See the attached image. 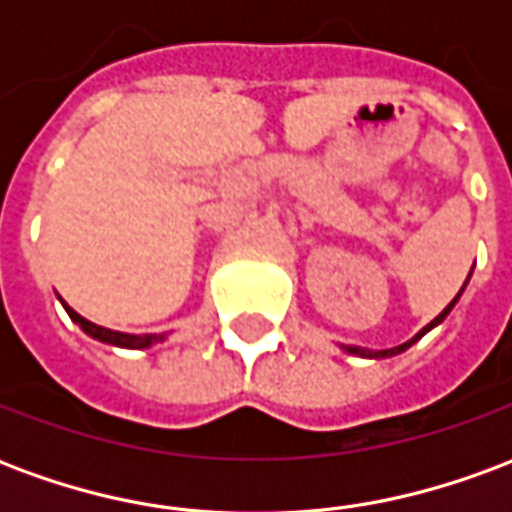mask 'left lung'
<instances>
[{
	"label": "left lung",
	"mask_w": 512,
	"mask_h": 512,
	"mask_svg": "<svg viewBox=\"0 0 512 512\" xmlns=\"http://www.w3.org/2000/svg\"><path fill=\"white\" fill-rule=\"evenodd\" d=\"M455 299H458V296H455ZM455 299H452L450 304H447V307H444V312H441V315H436V318H433V321H430L428 326H425V329H422V332H419L417 337H414V340H408V343L397 345V348H389V351H370V348H362V345H345V351H348V354H359V356H373V359H381V356L400 354V351H406L408 345H414V343H417V340H419V337H422V334L430 332V329H433V326H436V323L444 321V315H447V312L452 310V304H455Z\"/></svg>",
	"instance_id": "obj_1"
}]
</instances>
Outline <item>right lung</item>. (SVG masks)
<instances>
[{"label":"right lung","instance_id":"right-lung-1","mask_svg":"<svg viewBox=\"0 0 512 512\" xmlns=\"http://www.w3.org/2000/svg\"><path fill=\"white\" fill-rule=\"evenodd\" d=\"M62 304H65V301H62ZM65 310H68V315H71V321L79 323L84 332L90 334V337H95V340H101V343L123 345V348H147V345L156 343L158 340L156 334H126V332H115V329H104V326H98V323L82 318V315H79L76 310H71L68 304H65Z\"/></svg>","mask_w":512,"mask_h":512}]
</instances>
